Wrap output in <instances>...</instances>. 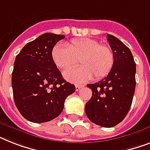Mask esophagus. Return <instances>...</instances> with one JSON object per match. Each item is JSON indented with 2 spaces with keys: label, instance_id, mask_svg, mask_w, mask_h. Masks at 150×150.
I'll return each mask as SVG.
<instances>
[{
  "label": "esophagus",
  "instance_id": "esophagus-1",
  "mask_svg": "<svg viewBox=\"0 0 150 150\" xmlns=\"http://www.w3.org/2000/svg\"><path fill=\"white\" fill-rule=\"evenodd\" d=\"M82 87H83V86L76 85V86H75V90H76V91H79V89H81V88H82Z\"/></svg>",
  "mask_w": 150,
  "mask_h": 150
}]
</instances>
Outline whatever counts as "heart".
<instances>
[{
  "instance_id": "1",
  "label": "heart",
  "mask_w": 150,
  "mask_h": 150,
  "mask_svg": "<svg viewBox=\"0 0 150 150\" xmlns=\"http://www.w3.org/2000/svg\"><path fill=\"white\" fill-rule=\"evenodd\" d=\"M51 57L54 64L61 70L69 69L79 61L82 67L64 73L66 79L78 84L84 83L92 77L93 80L104 78L114 63L111 48L91 38L74 39L66 44V47L57 44L52 49Z\"/></svg>"
}]
</instances>
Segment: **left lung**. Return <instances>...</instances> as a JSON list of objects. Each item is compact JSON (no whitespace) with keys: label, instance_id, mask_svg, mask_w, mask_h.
<instances>
[{"label":"left lung","instance_id":"1","mask_svg":"<svg viewBox=\"0 0 150 150\" xmlns=\"http://www.w3.org/2000/svg\"><path fill=\"white\" fill-rule=\"evenodd\" d=\"M107 37L114 54V66L107 77L87 85L93 93L85 110L92 122L111 128L123 121L130 110L136 84V64L127 46L110 34Z\"/></svg>","mask_w":150,"mask_h":150}]
</instances>
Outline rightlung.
I'll use <instances>...</instances> for the list:
<instances>
[{
  "mask_svg": "<svg viewBox=\"0 0 150 150\" xmlns=\"http://www.w3.org/2000/svg\"><path fill=\"white\" fill-rule=\"evenodd\" d=\"M63 35L47 33L22 48L15 57L11 75L13 96L20 114L34 123L59 116L75 86L62 78L51 51Z\"/></svg>",
  "mask_w": 150,
  "mask_h": 150,
  "instance_id": "right-lung-1",
  "label": "right lung"
}]
</instances>
